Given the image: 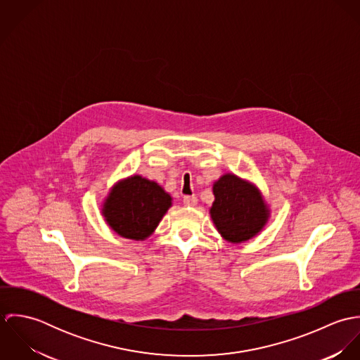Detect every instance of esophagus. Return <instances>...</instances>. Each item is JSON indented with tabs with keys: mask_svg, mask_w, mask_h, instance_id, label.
<instances>
[{
	"mask_svg": "<svg viewBox=\"0 0 360 360\" xmlns=\"http://www.w3.org/2000/svg\"><path fill=\"white\" fill-rule=\"evenodd\" d=\"M183 202L186 206H195L198 204V198L195 195H187L183 198Z\"/></svg>",
	"mask_w": 360,
	"mask_h": 360,
	"instance_id": "esophagus-1",
	"label": "esophagus"
}]
</instances>
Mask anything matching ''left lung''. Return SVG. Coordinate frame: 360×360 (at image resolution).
<instances>
[{"label":"left lung","instance_id":"obj_1","mask_svg":"<svg viewBox=\"0 0 360 360\" xmlns=\"http://www.w3.org/2000/svg\"><path fill=\"white\" fill-rule=\"evenodd\" d=\"M212 191L214 201L209 207V214L227 243H245L257 237L269 223L270 207L250 180L224 173L213 181Z\"/></svg>","mask_w":360,"mask_h":360}]
</instances>
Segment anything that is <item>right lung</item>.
<instances>
[{"label":"right lung","mask_w":360,"mask_h":360,"mask_svg":"<svg viewBox=\"0 0 360 360\" xmlns=\"http://www.w3.org/2000/svg\"><path fill=\"white\" fill-rule=\"evenodd\" d=\"M173 198L156 181L131 174L116 181L103 198L101 213L120 237L144 241L160 223Z\"/></svg>","instance_id":"obj_1"}]
</instances>
